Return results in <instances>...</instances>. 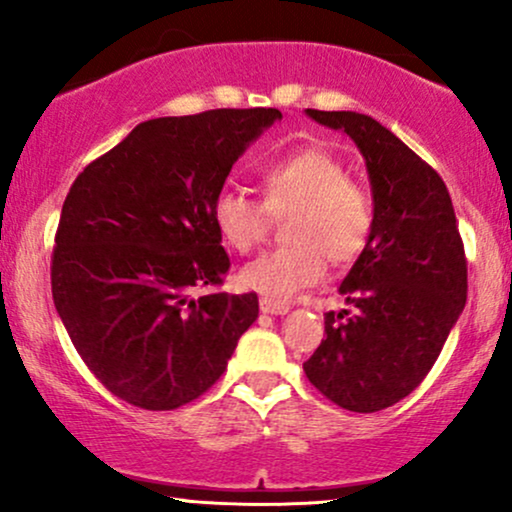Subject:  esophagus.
<instances>
[{
    "mask_svg": "<svg viewBox=\"0 0 512 512\" xmlns=\"http://www.w3.org/2000/svg\"><path fill=\"white\" fill-rule=\"evenodd\" d=\"M291 305L284 301H274V298H260V310L267 315H286Z\"/></svg>",
    "mask_w": 512,
    "mask_h": 512,
    "instance_id": "esophagus-1",
    "label": "esophagus"
}]
</instances>
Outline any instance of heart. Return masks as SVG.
<instances>
[{
	"instance_id": "heart-1",
	"label": "heart",
	"mask_w": 512,
	"mask_h": 512,
	"mask_svg": "<svg viewBox=\"0 0 512 512\" xmlns=\"http://www.w3.org/2000/svg\"><path fill=\"white\" fill-rule=\"evenodd\" d=\"M262 202L223 187L211 202V221L223 245L250 252L264 238L269 216H286L281 248L262 252L238 272V284L260 296L291 298L315 286L327 262L349 264L366 250L375 226L368 187L320 146L276 158L262 170Z\"/></svg>"
}]
</instances>
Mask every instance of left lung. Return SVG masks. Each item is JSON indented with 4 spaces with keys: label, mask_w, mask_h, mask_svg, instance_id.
Segmentation results:
<instances>
[{
    "label": "left lung",
    "mask_w": 512,
    "mask_h": 512,
    "mask_svg": "<svg viewBox=\"0 0 512 512\" xmlns=\"http://www.w3.org/2000/svg\"><path fill=\"white\" fill-rule=\"evenodd\" d=\"M342 129L366 158L375 226L325 315L305 375L337 407L373 414L414 392L467 301V260L445 182L402 139L351 110H305Z\"/></svg>",
    "instance_id": "1"
}]
</instances>
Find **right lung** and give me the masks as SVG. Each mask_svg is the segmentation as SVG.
<instances>
[{
    "label": "right lung",
    "instance_id": "right-lung-1",
    "mask_svg": "<svg viewBox=\"0 0 512 512\" xmlns=\"http://www.w3.org/2000/svg\"><path fill=\"white\" fill-rule=\"evenodd\" d=\"M276 108H221L137 125L64 199L52 298L84 363L115 397L168 411L221 378L260 313L214 291L231 267L211 202Z\"/></svg>",
    "mask_w": 512,
    "mask_h": 512
}]
</instances>
